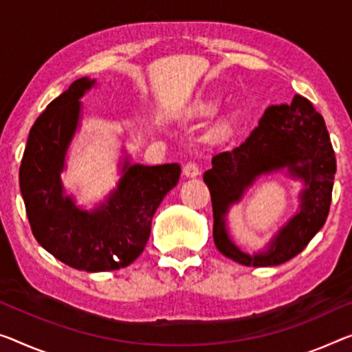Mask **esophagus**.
<instances>
[{"instance_id": "obj_1", "label": "esophagus", "mask_w": 352, "mask_h": 352, "mask_svg": "<svg viewBox=\"0 0 352 352\" xmlns=\"http://www.w3.org/2000/svg\"><path fill=\"white\" fill-rule=\"evenodd\" d=\"M182 175L186 177H197L199 175V168L195 162H188V164L184 165L182 168Z\"/></svg>"}]
</instances>
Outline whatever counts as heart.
<instances>
[{
  "label": "heart",
  "instance_id": "heart-1",
  "mask_svg": "<svg viewBox=\"0 0 352 352\" xmlns=\"http://www.w3.org/2000/svg\"><path fill=\"white\" fill-rule=\"evenodd\" d=\"M219 108H220V104H219L217 100L201 102V104L195 107L193 113H195V115H197V116H212V115H215V113L219 111ZM228 127H230L228 124H223V126H221V132L228 131Z\"/></svg>",
  "mask_w": 352,
  "mask_h": 352
}]
</instances>
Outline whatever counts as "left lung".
I'll return each instance as SVG.
<instances>
[{"label": "left lung", "instance_id": "1", "mask_svg": "<svg viewBox=\"0 0 352 352\" xmlns=\"http://www.w3.org/2000/svg\"><path fill=\"white\" fill-rule=\"evenodd\" d=\"M337 162L322 116L310 100L270 105L244 143L212 157L204 173L212 199L214 242L232 261L253 267L277 266L304 250L326 223ZM285 172L300 180V209L259 252L248 254L230 239L229 209L261 175Z\"/></svg>", "mask_w": 352, "mask_h": 352}]
</instances>
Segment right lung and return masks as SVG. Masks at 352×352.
<instances>
[{
	"label": "right lung",
	"instance_id": "1",
	"mask_svg": "<svg viewBox=\"0 0 352 352\" xmlns=\"http://www.w3.org/2000/svg\"><path fill=\"white\" fill-rule=\"evenodd\" d=\"M96 85L94 78L75 80L47 105L31 127L20 165V190L36 241L86 272L126 267L142 255L155 210L181 176L177 164L148 166L124 155L120 181L104 201L85 209L67 195L61 173L83 116L80 99Z\"/></svg>",
	"mask_w": 352,
	"mask_h": 352
}]
</instances>
